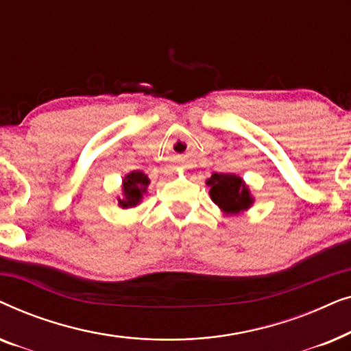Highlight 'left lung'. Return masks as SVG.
<instances>
[{"label": "left lung", "mask_w": 351, "mask_h": 351, "mask_svg": "<svg viewBox=\"0 0 351 351\" xmlns=\"http://www.w3.org/2000/svg\"><path fill=\"white\" fill-rule=\"evenodd\" d=\"M206 184L209 186L210 199L219 206L225 215L244 213L254 203L251 191L239 176L214 172L210 179L206 180Z\"/></svg>", "instance_id": "8db88e82"}]
</instances>
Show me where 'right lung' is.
Masks as SVG:
<instances>
[{"mask_svg":"<svg viewBox=\"0 0 351 351\" xmlns=\"http://www.w3.org/2000/svg\"><path fill=\"white\" fill-rule=\"evenodd\" d=\"M150 184L148 177L141 171H134L123 179V198H118V206L123 209L134 208L142 201L143 193Z\"/></svg>","mask_w":351,"mask_h":351,"instance_id":"right-lung-1","label":"right lung"}]
</instances>
